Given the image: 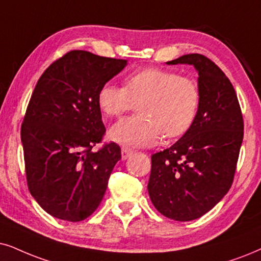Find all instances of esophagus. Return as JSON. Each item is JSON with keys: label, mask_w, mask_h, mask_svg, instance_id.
I'll return each mask as SVG.
<instances>
[{"label": "esophagus", "mask_w": 261, "mask_h": 261, "mask_svg": "<svg viewBox=\"0 0 261 261\" xmlns=\"http://www.w3.org/2000/svg\"><path fill=\"white\" fill-rule=\"evenodd\" d=\"M133 153H134V150L130 149V148H127V147L121 148V158H123V159H127V158L130 156Z\"/></svg>", "instance_id": "esophagus-1"}]
</instances>
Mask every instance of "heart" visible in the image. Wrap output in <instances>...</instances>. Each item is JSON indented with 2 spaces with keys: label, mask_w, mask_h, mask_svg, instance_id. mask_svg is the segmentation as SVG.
Instances as JSON below:
<instances>
[{
  "label": "heart",
  "mask_w": 261,
  "mask_h": 261,
  "mask_svg": "<svg viewBox=\"0 0 261 261\" xmlns=\"http://www.w3.org/2000/svg\"><path fill=\"white\" fill-rule=\"evenodd\" d=\"M141 102V115L128 117L110 130L112 141L128 147L153 146L163 137L186 134L195 120L200 106L196 82L161 68H142L128 74L125 87L111 82L102 84L97 105L107 117H117Z\"/></svg>",
  "instance_id": "heart-1"
}]
</instances>
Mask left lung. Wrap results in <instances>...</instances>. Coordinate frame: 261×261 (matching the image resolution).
Returning <instances> with one entry per match:
<instances>
[{
	"instance_id": "8db88e82",
	"label": "left lung",
	"mask_w": 261,
	"mask_h": 261,
	"mask_svg": "<svg viewBox=\"0 0 261 261\" xmlns=\"http://www.w3.org/2000/svg\"><path fill=\"white\" fill-rule=\"evenodd\" d=\"M167 64L194 65L200 106L180 140L151 155L148 193L161 214L188 222L212 210L231 188L245 125L231 82L211 59L188 54Z\"/></svg>"
}]
</instances>
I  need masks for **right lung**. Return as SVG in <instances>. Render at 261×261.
<instances>
[{"instance_id":"obj_1","label":"right lung","mask_w":261,"mask_h":261,"mask_svg":"<svg viewBox=\"0 0 261 261\" xmlns=\"http://www.w3.org/2000/svg\"><path fill=\"white\" fill-rule=\"evenodd\" d=\"M126 60L71 50L55 60L36 84L21 124L26 182L45 212L81 222L106 193L120 147L105 143L97 92Z\"/></svg>"}]
</instances>
